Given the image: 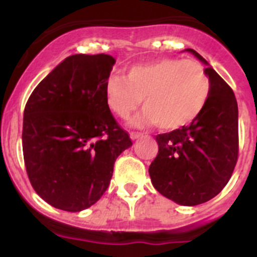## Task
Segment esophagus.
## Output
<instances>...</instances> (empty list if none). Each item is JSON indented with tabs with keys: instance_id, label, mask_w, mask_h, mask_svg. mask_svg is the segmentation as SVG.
<instances>
[{
	"instance_id": "obj_1",
	"label": "esophagus",
	"mask_w": 257,
	"mask_h": 257,
	"mask_svg": "<svg viewBox=\"0 0 257 257\" xmlns=\"http://www.w3.org/2000/svg\"><path fill=\"white\" fill-rule=\"evenodd\" d=\"M140 136H143V134H140V133H136V131H131L130 133V138L133 140H136V139H139Z\"/></svg>"
}]
</instances>
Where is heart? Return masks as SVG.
Listing matches in <instances>:
<instances>
[{
    "label": "heart",
    "instance_id": "heart-1",
    "mask_svg": "<svg viewBox=\"0 0 257 257\" xmlns=\"http://www.w3.org/2000/svg\"><path fill=\"white\" fill-rule=\"evenodd\" d=\"M210 78L193 59L162 58L140 63L105 82L108 108L119 118H128L142 104L144 112L135 124H154L176 130L192 123L205 109L210 96Z\"/></svg>",
    "mask_w": 257,
    "mask_h": 257
}]
</instances>
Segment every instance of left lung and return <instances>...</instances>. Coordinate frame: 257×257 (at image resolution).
I'll list each match as a JSON object with an SVG mask.
<instances>
[{
    "label": "left lung",
    "mask_w": 257,
    "mask_h": 257,
    "mask_svg": "<svg viewBox=\"0 0 257 257\" xmlns=\"http://www.w3.org/2000/svg\"><path fill=\"white\" fill-rule=\"evenodd\" d=\"M207 65L210 96L189 124L156 136L158 154L149 166L152 184L166 198L197 206L217 196L228 184L238 160V105L230 86Z\"/></svg>",
    "instance_id": "1"
}]
</instances>
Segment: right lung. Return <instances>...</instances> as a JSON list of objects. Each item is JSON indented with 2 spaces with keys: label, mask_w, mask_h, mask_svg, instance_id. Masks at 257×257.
<instances>
[{
  "label": "right lung",
  "mask_w": 257,
  "mask_h": 257,
  "mask_svg": "<svg viewBox=\"0 0 257 257\" xmlns=\"http://www.w3.org/2000/svg\"><path fill=\"white\" fill-rule=\"evenodd\" d=\"M110 55L68 56L33 90L23 118L32 187L59 210L78 212L108 189L117 157L133 145L105 101Z\"/></svg>",
  "instance_id": "add662e5"
}]
</instances>
